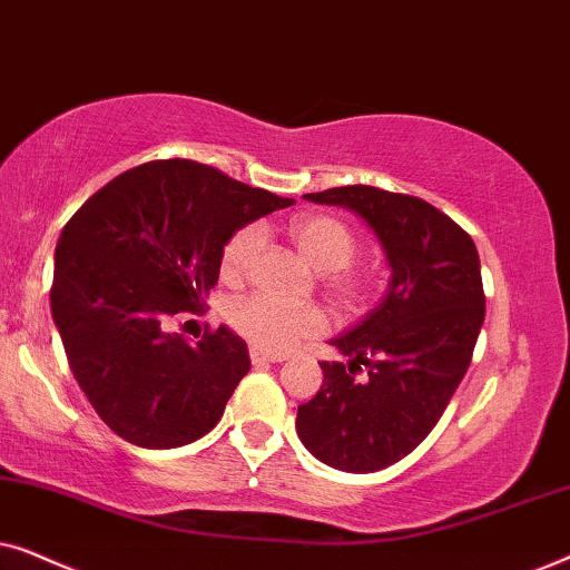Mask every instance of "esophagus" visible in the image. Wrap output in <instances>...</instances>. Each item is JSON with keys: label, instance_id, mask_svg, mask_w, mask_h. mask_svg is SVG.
<instances>
[{"label": "esophagus", "instance_id": "1", "mask_svg": "<svg viewBox=\"0 0 570 570\" xmlns=\"http://www.w3.org/2000/svg\"><path fill=\"white\" fill-rule=\"evenodd\" d=\"M285 355H275V353H262V350L252 347V363H283Z\"/></svg>", "mask_w": 570, "mask_h": 570}]
</instances>
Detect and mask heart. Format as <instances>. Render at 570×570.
<instances>
[{
  "instance_id": "heart-1",
  "label": "heart",
  "mask_w": 570,
  "mask_h": 570,
  "mask_svg": "<svg viewBox=\"0 0 570 570\" xmlns=\"http://www.w3.org/2000/svg\"><path fill=\"white\" fill-rule=\"evenodd\" d=\"M287 236L318 272H326V291L340 308H355L361 303L365 279L350 269L357 252V238L350 225L332 215H298L287 225ZM259 246V225L238 228L223 246V275H244ZM228 322L240 337L267 353H285L324 330V314L316 306H285L262 293L233 301Z\"/></svg>"
}]
</instances>
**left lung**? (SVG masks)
Returning a JSON list of instances; mask_svg holds the SVG:
<instances>
[{"instance_id":"8db88e82","label":"left lung","mask_w":570,"mask_h":570,"mask_svg":"<svg viewBox=\"0 0 570 570\" xmlns=\"http://www.w3.org/2000/svg\"><path fill=\"white\" fill-rule=\"evenodd\" d=\"M306 199L353 209L392 279L363 322L330 340L347 363H318L324 384L298 407L295 431L318 462L376 472L433 431L470 368L485 322L480 256L449 215L407 194L357 184Z\"/></svg>"}]
</instances>
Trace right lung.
Wrapping results in <instances>:
<instances>
[{
	"label": "right lung",
	"mask_w": 570,
	"mask_h": 570,
	"mask_svg": "<svg viewBox=\"0 0 570 570\" xmlns=\"http://www.w3.org/2000/svg\"><path fill=\"white\" fill-rule=\"evenodd\" d=\"M295 199L194 160H153L92 194L61 230L51 316L100 420L142 449H176L223 417L252 368L228 326L197 345L166 332L197 314L233 233Z\"/></svg>",
	"instance_id": "obj_1"
}]
</instances>
